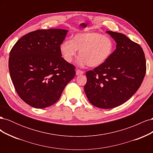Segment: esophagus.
<instances>
[{
    "label": "esophagus",
    "instance_id": "34e87169",
    "mask_svg": "<svg viewBox=\"0 0 153 153\" xmlns=\"http://www.w3.org/2000/svg\"><path fill=\"white\" fill-rule=\"evenodd\" d=\"M84 71L80 70V69H76V75H82V74H84Z\"/></svg>",
    "mask_w": 153,
    "mask_h": 153
}]
</instances>
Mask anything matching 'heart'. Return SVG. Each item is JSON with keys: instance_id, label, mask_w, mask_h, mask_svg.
<instances>
[{"instance_id": "obj_1", "label": "heart", "mask_w": 153, "mask_h": 153, "mask_svg": "<svg viewBox=\"0 0 153 153\" xmlns=\"http://www.w3.org/2000/svg\"><path fill=\"white\" fill-rule=\"evenodd\" d=\"M114 45L109 37L98 32L78 33L71 40H66L60 46L64 59L70 63L76 57L77 50L80 57L78 63L80 66L87 65L96 68L103 64L112 55Z\"/></svg>"}]
</instances>
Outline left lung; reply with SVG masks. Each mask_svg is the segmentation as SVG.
Returning <instances> with one entry per match:
<instances>
[{
    "label": "left lung",
    "instance_id": "8db88e82",
    "mask_svg": "<svg viewBox=\"0 0 153 153\" xmlns=\"http://www.w3.org/2000/svg\"><path fill=\"white\" fill-rule=\"evenodd\" d=\"M116 42V49L102 65L86 72L85 94L100 108H115L126 102L141 85L146 73L144 52L125 35L106 31Z\"/></svg>",
    "mask_w": 153,
    "mask_h": 153
}]
</instances>
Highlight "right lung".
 I'll return each mask as SVG.
<instances>
[{"mask_svg":"<svg viewBox=\"0 0 153 153\" xmlns=\"http://www.w3.org/2000/svg\"><path fill=\"white\" fill-rule=\"evenodd\" d=\"M68 30H37L17 41L10 53L9 70L20 98L32 107L44 108L61 98L75 75V67L62 57L60 46Z\"/></svg>","mask_w":153,"mask_h":153,"instance_id":"obj_1","label":"right lung"}]
</instances>
